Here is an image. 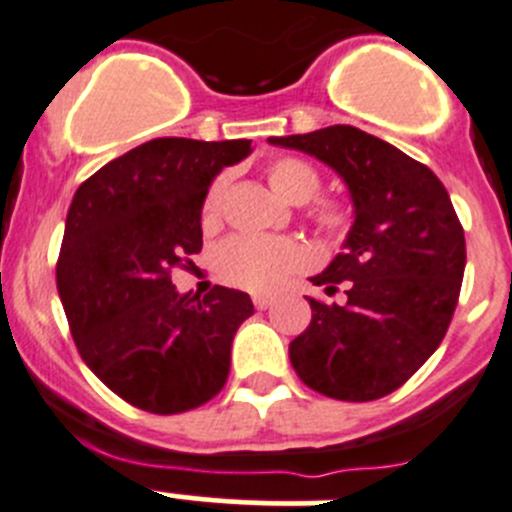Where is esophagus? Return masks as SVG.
Returning <instances> with one entry per match:
<instances>
[{"label": "esophagus", "mask_w": 512, "mask_h": 512, "mask_svg": "<svg viewBox=\"0 0 512 512\" xmlns=\"http://www.w3.org/2000/svg\"><path fill=\"white\" fill-rule=\"evenodd\" d=\"M252 303H255L257 310H265L275 303V298H272V295H255V298H252Z\"/></svg>", "instance_id": "obj_1"}]
</instances>
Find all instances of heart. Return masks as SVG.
<instances>
[{
    "mask_svg": "<svg viewBox=\"0 0 512 512\" xmlns=\"http://www.w3.org/2000/svg\"><path fill=\"white\" fill-rule=\"evenodd\" d=\"M267 181L290 204H305L321 191V171L300 156H280L267 166ZM227 179L217 176L209 184L202 202L204 224L217 222L222 212ZM308 219L313 227L338 242L351 232L353 209L338 197H318L308 204ZM310 262L308 250L288 237H262V234H234L219 245L214 255L219 278L234 288L267 293L283 285L290 275L305 270Z\"/></svg>",
    "mask_w": 512,
    "mask_h": 512,
    "instance_id": "b5f03b06",
    "label": "heart"
}]
</instances>
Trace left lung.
I'll list each match as a JSON object with an SVG mask.
<instances>
[{
    "mask_svg": "<svg viewBox=\"0 0 512 512\" xmlns=\"http://www.w3.org/2000/svg\"><path fill=\"white\" fill-rule=\"evenodd\" d=\"M333 166L353 199L343 252L315 275L310 326L290 343L305 386L331 399L374 401L407 384L450 328L465 275V229L432 169L353 126L270 138Z\"/></svg>",
    "mask_w": 512,
    "mask_h": 512,
    "instance_id": "obj_1",
    "label": "left lung"
}]
</instances>
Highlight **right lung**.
<instances>
[{
	"mask_svg": "<svg viewBox=\"0 0 512 512\" xmlns=\"http://www.w3.org/2000/svg\"><path fill=\"white\" fill-rule=\"evenodd\" d=\"M250 143L154 138L75 191L57 257V293L80 358L113 394L151 414L207 404L229 376L240 290L179 295L171 272L202 250V202Z\"/></svg>",
	"mask_w": 512,
	"mask_h": 512,
	"instance_id": "right-lung-1",
	"label": "right lung"
}]
</instances>
